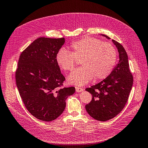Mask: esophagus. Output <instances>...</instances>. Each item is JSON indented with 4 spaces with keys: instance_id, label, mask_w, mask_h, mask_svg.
Instances as JSON below:
<instances>
[{
    "instance_id": "obj_1",
    "label": "esophagus",
    "mask_w": 148,
    "mask_h": 148,
    "mask_svg": "<svg viewBox=\"0 0 148 148\" xmlns=\"http://www.w3.org/2000/svg\"><path fill=\"white\" fill-rule=\"evenodd\" d=\"M75 89H76V91H77V92H82L84 90L82 88H78V87H75Z\"/></svg>"
}]
</instances>
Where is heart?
Masks as SVG:
<instances>
[{"label": "heart", "mask_w": 148, "mask_h": 148, "mask_svg": "<svg viewBox=\"0 0 148 148\" xmlns=\"http://www.w3.org/2000/svg\"><path fill=\"white\" fill-rule=\"evenodd\" d=\"M70 52L64 49L56 56V62L64 71L72 70L77 60L82 67L76 69L68 77L70 84L83 86L95 78L104 79L110 74L117 61V51L111 44L100 39L87 37L72 43Z\"/></svg>", "instance_id": "obj_1"}]
</instances>
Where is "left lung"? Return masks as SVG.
<instances>
[{
    "instance_id": "8db88e82",
    "label": "left lung",
    "mask_w": 148,
    "mask_h": 148,
    "mask_svg": "<svg viewBox=\"0 0 148 148\" xmlns=\"http://www.w3.org/2000/svg\"><path fill=\"white\" fill-rule=\"evenodd\" d=\"M101 35L110 39L106 35ZM112 41L117 48L119 63L106 78L86 89L91 94L92 98L85 106V109L91 117L102 122L113 119L123 110L133 83L126 51L119 42L114 39Z\"/></svg>"
}]
</instances>
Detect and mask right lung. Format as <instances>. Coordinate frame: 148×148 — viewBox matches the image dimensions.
<instances>
[{
    "mask_svg": "<svg viewBox=\"0 0 148 148\" xmlns=\"http://www.w3.org/2000/svg\"><path fill=\"white\" fill-rule=\"evenodd\" d=\"M65 38H39L21 52L15 72L16 86L25 106L34 117L45 122L63 112L65 101L75 92L63 88L65 80L56 62Z\"/></svg>",
    "mask_w": 148,
    "mask_h": 148,
    "instance_id": "1",
    "label": "right lung"
}]
</instances>
